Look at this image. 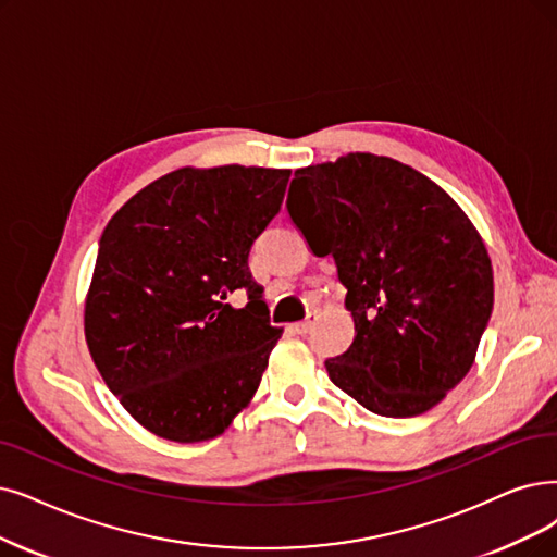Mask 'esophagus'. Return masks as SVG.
I'll return each mask as SVG.
<instances>
[{"label": "esophagus", "mask_w": 557, "mask_h": 557, "mask_svg": "<svg viewBox=\"0 0 557 557\" xmlns=\"http://www.w3.org/2000/svg\"><path fill=\"white\" fill-rule=\"evenodd\" d=\"M313 324H315V315H308L304 322H297L293 329L304 336V333H308L310 329H313Z\"/></svg>", "instance_id": "34e87169"}]
</instances>
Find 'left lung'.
I'll return each mask as SVG.
<instances>
[{"instance_id": "obj_1", "label": "left lung", "mask_w": 557, "mask_h": 557, "mask_svg": "<svg viewBox=\"0 0 557 557\" xmlns=\"http://www.w3.org/2000/svg\"><path fill=\"white\" fill-rule=\"evenodd\" d=\"M287 212L336 262L354 341L324 361L368 411H430L469 374L494 308V270L471 219L428 175L349 152L297 169Z\"/></svg>"}]
</instances>
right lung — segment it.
<instances>
[{
	"label": "right lung",
	"mask_w": 557,
	"mask_h": 557,
	"mask_svg": "<svg viewBox=\"0 0 557 557\" xmlns=\"http://www.w3.org/2000/svg\"><path fill=\"white\" fill-rule=\"evenodd\" d=\"M287 169L185 166L109 219L84 306V336L109 391L175 443L219 436L251 403L281 329L249 272L278 214ZM242 296V309L232 299Z\"/></svg>",
	"instance_id": "right-lung-1"
}]
</instances>
